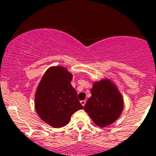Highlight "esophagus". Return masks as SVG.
I'll return each instance as SVG.
<instances>
[{"mask_svg": "<svg viewBox=\"0 0 156 156\" xmlns=\"http://www.w3.org/2000/svg\"><path fill=\"white\" fill-rule=\"evenodd\" d=\"M80 102H81V105H82V106H85V103H86V101H85V100H82V101H80Z\"/></svg>", "mask_w": 156, "mask_h": 156, "instance_id": "obj_1", "label": "esophagus"}]
</instances>
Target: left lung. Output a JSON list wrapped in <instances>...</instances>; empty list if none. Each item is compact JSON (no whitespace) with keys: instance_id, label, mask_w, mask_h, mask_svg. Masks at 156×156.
<instances>
[{"instance_id":"obj_1","label":"left lung","mask_w":156,"mask_h":156,"mask_svg":"<svg viewBox=\"0 0 156 156\" xmlns=\"http://www.w3.org/2000/svg\"><path fill=\"white\" fill-rule=\"evenodd\" d=\"M91 96L84 109L96 126H110L121 116L124 100L117 86L109 78L93 82Z\"/></svg>"}]
</instances>
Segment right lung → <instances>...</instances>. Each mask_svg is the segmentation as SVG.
Instances as JSON below:
<instances>
[{
    "mask_svg": "<svg viewBox=\"0 0 156 156\" xmlns=\"http://www.w3.org/2000/svg\"><path fill=\"white\" fill-rule=\"evenodd\" d=\"M73 75L63 66L45 71L34 95V107L43 122L53 128L68 124L71 115L83 107L71 81Z\"/></svg>",
    "mask_w": 156,
    "mask_h": 156,
    "instance_id": "1",
    "label": "right lung"
}]
</instances>
